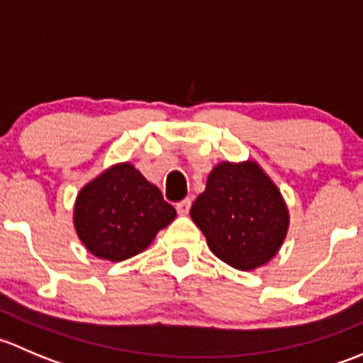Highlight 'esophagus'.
Segmentation results:
<instances>
[{
	"label": "esophagus",
	"instance_id": "34e87169",
	"mask_svg": "<svg viewBox=\"0 0 363 363\" xmlns=\"http://www.w3.org/2000/svg\"><path fill=\"white\" fill-rule=\"evenodd\" d=\"M189 208H191V199H186V200H182V202L177 203V212L181 216L188 214Z\"/></svg>",
	"mask_w": 363,
	"mask_h": 363
}]
</instances>
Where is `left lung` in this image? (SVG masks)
<instances>
[{
  "instance_id": "obj_1",
  "label": "left lung",
  "mask_w": 363,
  "mask_h": 363,
  "mask_svg": "<svg viewBox=\"0 0 363 363\" xmlns=\"http://www.w3.org/2000/svg\"><path fill=\"white\" fill-rule=\"evenodd\" d=\"M189 214L208 250L237 270L267 265L290 226L279 188L255 160L216 164Z\"/></svg>"
}]
</instances>
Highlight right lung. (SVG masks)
<instances>
[{"label": "right lung", "instance_id": "right-lung-1", "mask_svg": "<svg viewBox=\"0 0 363 363\" xmlns=\"http://www.w3.org/2000/svg\"><path fill=\"white\" fill-rule=\"evenodd\" d=\"M177 212L130 161L116 163L87 182L73 205V226L87 251L123 262L145 251Z\"/></svg>", "mask_w": 363, "mask_h": 363}]
</instances>
